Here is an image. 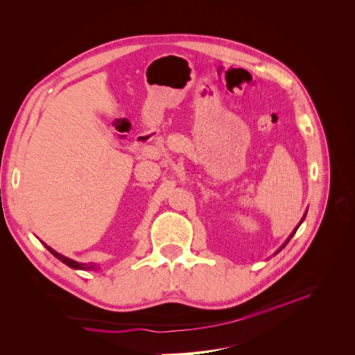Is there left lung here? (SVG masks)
<instances>
[{
  "instance_id": "obj_1",
  "label": "left lung",
  "mask_w": 355,
  "mask_h": 355,
  "mask_svg": "<svg viewBox=\"0 0 355 355\" xmlns=\"http://www.w3.org/2000/svg\"><path fill=\"white\" fill-rule=\"evenodd\" d=\"M306 211H308V210H306ZM306 211H305V214H304V216H302V219H300V222H299V225H297V227H296V228H295V230H293V232H292V234H290V237H288V239H287V240H286V243H284V244H283V245H282V247H280V249H278V250H277V253H278V252H282V250H283V249H284V247H286V244H287V243H288V241H290V239H292V237H293V235H295V234H296V231H297V228H299V227H300V223H302V222H304V220H305V218H306Z\"/></svg>"
}]
</instances>
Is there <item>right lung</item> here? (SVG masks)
Wrapping results in <instances>:
<instances>
[{
    "label": "right lung",
    "instance_id": "1",
    "mask_svg": "<svg viewBox=\"0 0 355 355\" xmlns=\"http://www.w3.org/2000/svg\"><path fill=\"white\" fill-rule=\"evenodd\" d=\"M42 244H44V243H42ZM44 245H46V249H47L53 256L58 257V259H59L60 262L68 265L69 268H72V270H96V266H93L92 263L87 265V263H80V262H77V261H72V259H69V257L58 253L55 249H51L50 245H47V244H44Z\"/></svg>",
    "mask_w": 355,
    "mask_h": 355
}]
</instances>
